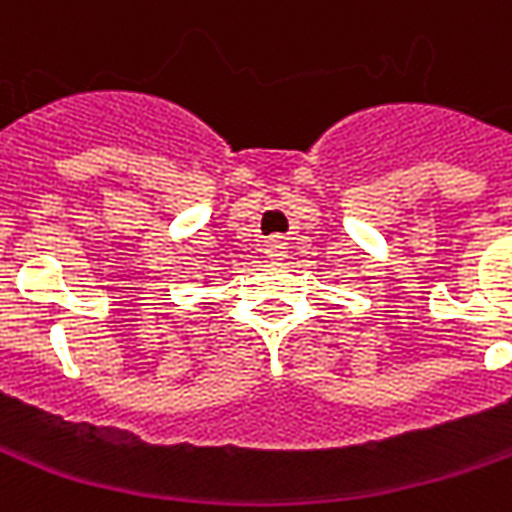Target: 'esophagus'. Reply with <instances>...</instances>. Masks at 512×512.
I'll use <instances>...</instances> for the list:
<instances>
[{
  "mask_svg": "<svg viewBox=\"0 0 512 512\" xmlns=\"http://www.w3.org/2000/svg\"><path fill=\"white\" fill-rule=\"evenodd\" d=\"M285 249H288V244H285V238H279V235H274V238H268L266 241V255L271 257V260H282V257H285Z\"/></svg>",
  "mask_w": 512,
  "mask_h": 512,
  "instance_id": "esophagus-1",
  "label": "esophagus"
}]
</instances>
